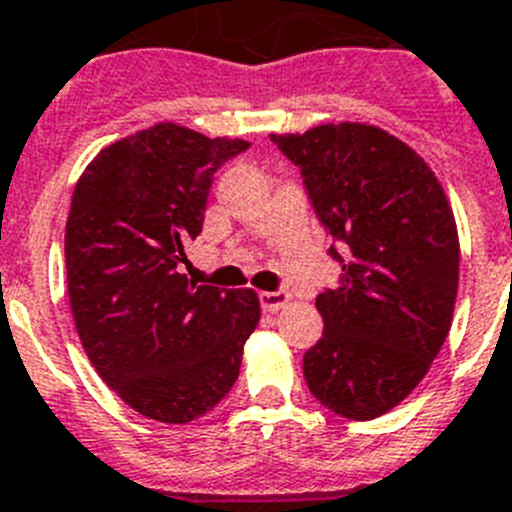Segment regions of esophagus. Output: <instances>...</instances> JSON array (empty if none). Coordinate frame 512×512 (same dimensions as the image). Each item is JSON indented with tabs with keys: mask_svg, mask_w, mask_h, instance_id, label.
<instances>
[{
	"mask_svg": "<svg viewBox=\"0 0 512 512\" xmlns=\"http://www.w3.org/2000/svg\"><path fill=\"white\" fill-rule=\"evenodd\" d=\"M289 299H291L289 291H264V294H259V301L261 306H264V311L284 309V306L289 304Z\"/></svg>",
	"mask_w": 512,
	"mask_h": 512,
	"instance_id": "obj_1",
	"label": "esophagus"
}]
</instances>
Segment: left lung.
Here are the masks:
<instances>
[{"mask_svg":"<svg viewBox=\"0 0 512 512\" xmlns=\"http://www.w3.org/2000/svg\"><path fill=\"white\" fill-rule=\"evenodd\" d=\"M271 143L299 165L342 266L316 296L324 334L304 354V379L334 415L374 420L420 384L450 332L455 216L430 165L374 125L329 123Z\"/></svg>","mask_w":512,"mask_h":512,"instance_id":"1","label":"left lung"}]
</instances>
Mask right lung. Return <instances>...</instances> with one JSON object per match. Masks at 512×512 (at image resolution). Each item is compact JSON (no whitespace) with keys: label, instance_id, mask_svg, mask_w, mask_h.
I'll return each instance as SVG.
<instances>
[{"label":"right lung","instance_id":"1","mask_svg":"<svg viewBox=\"0 0 512 512\" xmlns=\"http://www.w3.org/2000/svg\"><path fill=\"white\" fill-rule=\"evenodd\" d=\"M243 150L246 140L158 123L100 150L72 193L65 264L77 334L107 387L150 420L186 425L211 412L259 324L251 289L178 274L213 175Z\"/></svg>","mask_w":512,"mask_h":512}]
</instances>
